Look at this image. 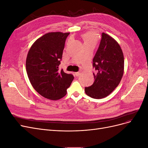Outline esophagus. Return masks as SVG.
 <instances>
[{
    "label": "esophagus",
    "instance_id": "obj_1",
    "mask_svg": "<svg viewBox=\"0 0 148 148\" xmlns=\"http://www.w3.org/2000/svg\"><path fill=\"white\" fill-rule=\"evenodd\" d=\"M80 73H81V71H78V72H76L75 73V75L77 76V77H78V76L80 75Z\"/></svg>",
    "mask_w": 148,
    "mask_h": 148
}]
</instances>
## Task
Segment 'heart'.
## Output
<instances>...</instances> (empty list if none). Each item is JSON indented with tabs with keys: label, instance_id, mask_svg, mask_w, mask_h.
Wrapping results in <instances>:
<instances>
[{
	"label": "heart",
	"instance_id": "obj_1",
	"mask_svg": "<svg viewBox=\"0 0 148 148\" xmlns=\"http://www.w3.org/2000/svg\"><path fill=\"white\" fill-rule=\"evenodd\" d=\"M82 38L84 42V44H95L97 41V34L94 31H88L82 34Z\"/></svg>",
	"mask_w": 148,
	"mask_h": 148
}]
</instances>
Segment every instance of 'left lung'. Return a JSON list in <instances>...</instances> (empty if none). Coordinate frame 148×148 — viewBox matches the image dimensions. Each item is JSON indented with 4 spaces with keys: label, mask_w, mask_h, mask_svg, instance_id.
<instances>
[{
    "label": "left lung",
    "mask_w": 148,
    "mask_h": 148,
    "mask_svg": "<svg viewBox=\"0 0 148 148\" xmlns=\"http://www.w3.org/2000/svg\"><path fill=\"white\" fill-rule=\"evenodd\" d=\"M96 71L95 82L85 88L86 95L94 99H102L112 92L119 84L124 70V57L117 42L108 34L102 33L101 39L92 60Z\"/></svg>",
    "instance_id": "8db88e82"
}]
</instances>
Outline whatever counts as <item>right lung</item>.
Segmentation results:
<instances>
[{
	"label": "right lung",
	"mask_w": 148,
	"mask_h": 148,
	"mask_svg": "<svg viewBox=\"0 0 148 148\" xmlns=\"http://www.w3.org/2000/svg\"><path fill=\"white\" fill-rule=\"evenodd\" d=\"M69 33L43 35L31 47L26 61L28 77L40 95L51 100L63 97L74 79L72 74L59 70L65 42Z\"/></svg>",
	"instance_id": "add662e5"
}]
</instances>
